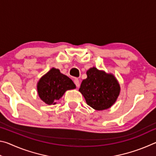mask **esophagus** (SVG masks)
Segmentation results:
<instances>
[{"instance_id": "obj_1", "label": "esophagus", "mask_w": 156, "mask_h": 156, "mask_svg": "<svg viewBox=\"0 0 156 156\" xmlns=\"http://www.w3.org/2000/svg\"><path fill=\"white\" fill-rule=\"evenodd\" d=\"M73 82H74L76 86L77 87H80V82H79L78 78H75L74 80H73Z\"/></svg>"}]
</instances>
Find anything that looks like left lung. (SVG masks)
<instances>
[{
    "instance_id": "obj_1",
    "label": "left lung",
    "mask_w": 156,
    "mask_h": 156,
    "mask_svg": "<svg viewBox=\"0 0 156 156\" xmlns=\"http://www.w3.org/2000/svg\"><path fill=\"white\" fill-rule=\"evenodd\" d=\"M87 76L79 89L87 104L97 111L108 109L119 96L120 86L118 80L112 73L95 67L87 71Z\"/></svg>"
}]
</instances>
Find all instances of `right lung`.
<instances>
[{
  "instance_id": "right-lung-1",
  "label": "right lung",
  "mask_w": 156,
  "mask_h": 156,
  "mask_svg": "<svg viewBox=\"0 0 156 156\" xmlns=\"http://www.w3.org/2000/svg\"><path fill=\"white\" fill-rule=\"evenodd\" d=\"M73 89H76L73 82L54 67L42 76L37 83L39 98L48 105L56 104L66 91Z\"/></svg>"
}]
</instances>
